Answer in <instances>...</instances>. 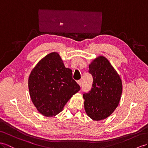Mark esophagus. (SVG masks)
Returning <instances> with one entry per match:
<instances>
[{
	"label": "esophagus",
	"instance_id": "1",
	"mask_svg": "<svg viewBox=\"0 0 148 148\" xmlns=\"http://www.w3.org/2000/svg\"><path fill=\"white\" fill-rule=\"evenodd\" d=\"M77 83H78V84L81 87L82 85V80H79V81H77Z\"/></svg>",
	"mask_w": 148,
	"mask_h": 148
}]
</instances>
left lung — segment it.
I'll use <instances>...</instances> for the list:
<instances>
[{
  "instance_id": "8db88e82",
  "label": "left lung",
  "mask_w": 148,
  "mask_h": 148,
  "mask_svg": "<svg viewBox=\"0 0 148 148\" xmlns=\"http://www.w3.org/2000/svg\"><path fill=\"white\" fill-rule=\"evenodd\" d=\"M89 67L93 83L91 89L83 94L84 109L90 118L103 120L110 116L118 106L122 94V81L104 56L96 58Z\"/></svg>"
}]
</instances>
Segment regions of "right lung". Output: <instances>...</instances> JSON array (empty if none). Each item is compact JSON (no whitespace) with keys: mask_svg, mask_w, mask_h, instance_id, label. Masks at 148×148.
Wrapping results in <instances>:
<instances>
[{"mask_svg":"<svg viewBox=\"0 0 148 148\" xmlns=\"http://www.w3.org/2000/svg\"><path fill=\"white\" fill-rule=\"evenodd\" d=\"M30 96L37 111L47 117L61 112L81 88L73 79L72 70L66 68L57 52L45 56L31 71L28 81Z\"/></svg>","mask_w":148,"mask_h":148,"instance_id":"obj_1","label":"right lung"}]
</instances>
